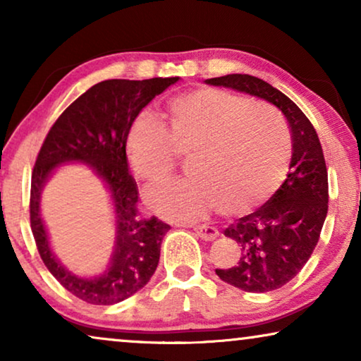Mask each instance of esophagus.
I'll return each mask as SVG.
<instances>
[{"mask_svg":"<svg viewBox=\"0 0 361 361\" xmlns=\"http://www.w3.org/2000/svg\"><path fill=\"white\" fill-rule=\"evenodd\" d=\"M194 231L197 236H200L202 240L205 241H212L219 236V230L214 228V226H207V225H200V226H194Z\"/></svg>","mask_w":361,"mask_h":361,"instance_id":"esophagus-1","label":"esophagus"}]
</instances>
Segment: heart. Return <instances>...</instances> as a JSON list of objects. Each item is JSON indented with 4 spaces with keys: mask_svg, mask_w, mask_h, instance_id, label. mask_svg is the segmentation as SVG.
<instances>
[{
    "mask_svg": "<svg viewBox=\"0 0 361 361\" xmlns=\"http://www.w3.org/2000/svg\"><path fill=\"white\" fill-rule=\"evenodd\" d=\"M169 130L149 110L131 121L128 161L146 182H159L187 154L185 179L146 192V202L167 220L194 221L219 207L243 215L278 189L290 157L284 121L271 108L219 88H200L172 98Z\"/></svg>",
    "mask_w": 361,
    "mask_h": 361,
    "instance_id": "heart-1",
    "label": "heart"
}]
</instances>
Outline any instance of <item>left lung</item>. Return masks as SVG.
I'll use <instances>...</instances> for the list:
<instances>
[{
  "label": "left lung",
  "mask_w": 361,
  "mask_h": 361,
  "mask_svg": "<svg viewBox=\"0 0 361 361\" xmlns=\"http://www.w3.org/2000/svg\"><path fill=\"white\" fill-rule=\"evenodd\" d=\"M205 83L226 87L263 98L286 116L293 140L288 179L253 214L235 220L224 233L241 250L238 264L215 269L216 276L246 293H269L289 283L317 245L329 210V179L317 131L295 103L246 73L207 78Z\"/></svg>",
  "instance_id": "8db88e82"
}]
</instances>
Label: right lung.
Returning a JSON list of instances; mask_svg holds the SVG:
<instances>
[{
	"label": "right lung",
	"mask_w": 361,
	"mask_h": 361,
	"mask_svg": "<svg viewBox=\"0 0 361 361\" xmlns=\"http://www.w3.org/2000/svg\"><path fill=\"white\" fill-rule=\"evenodd\" d=\"M179 80L113 78L97 83L57 118L39 151L31 179V230L51 274L75 298L95 305L121 302L149 283L159 263L161 243L171 226L137 210V187L128 171L126 135L135 116ZM66 161L87 164L106 182L116 209L117 236L111 266L95 279L72 275L51 253L40 216V194L51 172Z\"/></svg>",
	"instance_id": "1"
}]
</instances>
